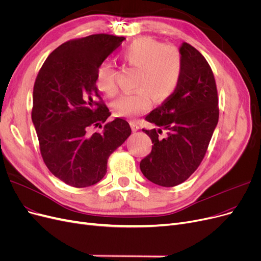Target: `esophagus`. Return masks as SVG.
<instances>
[{
    "label": "esophagus",
    "mask_w": 261,
    "mask_h": 261,
    "mask_svg": "<svg viewBox=\"0 0 261 261\" xmlns=\"http://www.w3.org/2000/svg\"><path fill=\"white\" fill-rule=\"evenodd\" d=\"M130 125H131V129H132L133 132H136V131L139 130V125H138V123L136 121H131Z\"/></svg>",
    "instance_id": "1"
}]
</instances>
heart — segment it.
<instances>
[{
	"instance_id": "obj_1",
	"label": "heart",
	"mask_w": 261,
	"mask_h": 261,
	"mask_svg": "<svg viewBox=\"0 0 261 261\" xmlns=\"http://www.w3.org/2000/svg\"><path fill=\"white\" fill-rule=\"evenodd\" d=\"M122 60L139 69L133 93L123 94L113 103V111L119 117H136L148 111L151 99L162 102L174 93L180 80L181 58L175 47L165 46L151 37H140L125 46ZM95 85L102 93L115 95V70L110 63H102L95 74Z\"/></svg>"
}]
</instances>
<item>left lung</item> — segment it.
I'll return each instance as SVG.
<instances>
[{"mask_svg":"<svg viewBox=\"0 0 261 261\" xmlns=\"http://www.w3.org/2000/svg\"><path fill=\"white\" fill-rule=\"evenodd\" d=\"M181 74L169 99L152 110L146 120L158 129L144 130L152 142L140 168L148 180L173 187L185 181L203 160L218 122V96L214 74L195 47H179ZM162 130L167 134L159 137Z\"/></svg>","mask_w":261,"mask_h":261,"instance_id":"8db88e82","label":"left lung"}]
</instances>
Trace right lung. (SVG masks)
I'll use <instances>...</instances> for the list:
<instances>
[{
	"instance_id": "right-lung-1",
	"label": "right lung",
	"mask_w": 261,
	"mask_h": 261,
	"mask_svg": "<svg viewBox=\"0 0 261 261\" xmlns=\"http://www.w3.org/2000/svg\"><path fill=\"white\" fill-rule=\"evenodd\" d=\"M122 36L93 34L65 42L48 56L33 89L32 121L43 160L65 184L92 186L106 174L108 159L129 138L122 118L108 122L111 113L99 101L95 74L122 41Z\"/></svg>"
}]
</instances>
